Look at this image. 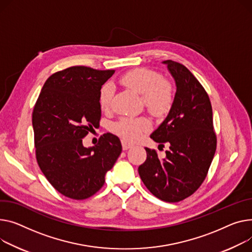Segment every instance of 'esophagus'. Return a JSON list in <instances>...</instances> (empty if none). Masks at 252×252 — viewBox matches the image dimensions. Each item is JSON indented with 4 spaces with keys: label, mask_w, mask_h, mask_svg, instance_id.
Segmentation results:
<instances>
[{
    "label": "esophagus",
    "mask_w": 252,
    "mask_h": 252,
    "mask_svg": "<svg viewBox=\"0 0 252 252\" xmlns=\"http://www.w3.org/2000/svg\"><path fill=\"white\" fill-rule=\"evenodd\" d=\"M122 145H123V149L124 150H127V149H129V148H131L133 146L131 143H129V142L126 141V140L122 141Z\"/></svg>",
    "instance_id": "esophagus-1"
}]
</instances>
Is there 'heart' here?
<instances>
[{"mask_svg":"<svg viewBox=\"0 0 252 252\" xmlns=\"http://www.w3.org/2000/svg\"><path fill=\"white\" fill-rule=\"evenodd\" d=\"M124 86L142 95V100L147 110L154 116H163L168 113L173 101L174 90L171 84L161 79L160 74L147 68L128 71L121 78ZM113 96V88L105 84L99 92V105L102 110H107ZM150 122L145 117H124L113 126V130L127 141H137L150 128Z\"/></svg>","mask_w":252,"mask_h":252,"instance_id":"obj_1","label":"heart"}]
</instances>
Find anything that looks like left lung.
<instances>
[{"label": "left lung", "mask_w": 252, "mask_h": 252, "mask_svg": "<svg viewBox=\"0 0 252 252\" xmlns=\"http://www.w3.org/2000/svg\"><path fill=\"white\" fill-rule=\"evenodd\" d=\"M175 80L176 93L168 115L151 139L169 144L166 157L145 148L146 161L139 174L146 188L156 197L177 203L191 195L202 184L213 161L217 137L208 93L183 64L164 61Z\"/></svg>", "instance_id": "8db88e82"}]
</instances>
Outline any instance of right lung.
<instances>
[{"label":"right lung","instance_id":"right-lung-1","mask_svg":"<svg viewBox=\"0 0 252 252\" xmlns=\"http://www.w3.org/2000/svg\"><path fill=\"white\" fill-rule=\"evenodd\" d=\"M114 70L75 65L57 72L44 83L32 112L38 166L63 195L85 199L103 187L105 174L122 153L120 139L104 133L94 147L83 138L99 126V92Z\"/></svg>","mask_w":252,"mask_h":252}]
</instances>
